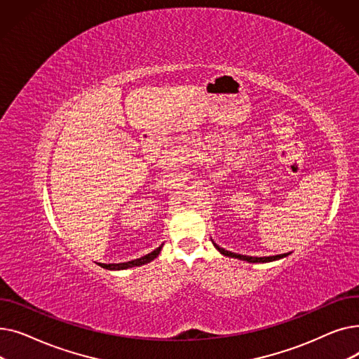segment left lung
Listing matches in <instances>:
<instances>
[{"label": "left lung", "mask_w": 359, "mask_h": 359, "mask_svg": "<svg viewBox=\"0 0 359 359\" xmlns=\"http://www.w3.org/2000/svg\"><path fill=\"white\" fill-rule=\"evenodd\" d=\"M214 243V241H212ZM215 249L224 255V256H229V257H234V259H240V260H246L249 263H266V262H273V260H278V259H282V257H287L290 253H284V255H276V256H265V257H253V256H244V255H237V253H231L229 250H225L222 248H219L218 244L214 243Z\"/></svg>", "instance_id": "1"}]
</instances>
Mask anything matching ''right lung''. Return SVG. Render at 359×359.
Segmentation results:
<instances>
[{"mask_svg":"<svg viewBox=\"0 0 359 359\" xmlns=\"http://www.w3.org/2000/svg\"><path fill=\"white\" fill-rule=\"evenodd\" d=\"M161 248H157L154 252H151L140 259H135V260H130V262H125V263H109V265H106V263H99V265L104 269H110V271H121V269H128V268H134V266H141V265H145V263H149L151 260H154L160 252H161Z\"/></svg>","mask_w":359,"mask_h":359,"instance_id":"1","label":"right lung"}]
</instances>
